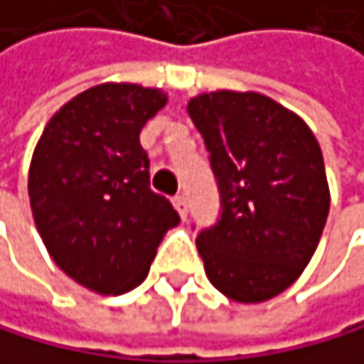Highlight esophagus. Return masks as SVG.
Listing matches in <instances>:
<instances>
[{
	"label": "esophagus",
	"instance_id": "34e87169",
	"mask_svg": "<svg viewBox=\"0 0 364 364\" xmlns=\"http://www.w3.org/2000/svg\"><path fill=\"white\" fill-rule=\"evenodd\" d=\"M172 203H174L176 212L181 214V218H183V221H186V218H188V200H186V196H183V194L174 196V200H172Z\"/></svg>",
	"mask_w": 364,
	"mask_h": 364
}]
</instances>
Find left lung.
<instances>
[{"label":"left lung","mask_w":364,"mask_h":364,"mask_svg":"<svg viewBox=\"0 0 364 364\" xmlns=\"http://www.w3.org/2000/svg\"><path fill=\"white\" fill-rule=\"evenodd\" d=\"M221 188V221L196 250L210 283L236 303L283 294L311 261L329 214L323 152L307 123L261 92L188 101Z\"/></svg>","instance_id":"left-lung-1"}]
</instances>
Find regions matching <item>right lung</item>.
Masks as SVG:
<instances>
[{
  "label": "right lung",
  "mask_w": 364,
  "mask_h": 364,
  "mask_svg": "<svg viewBox=\"0 0 364 364\" xmlns=\"http://www.w3.org/2000/svg\"><path fill=\"white\" fill-rule=\"evenodd\" d=\"M166 103L161 88L99 83L63 103L35 146L28 196L37 232L59 269L95 294L141 285L166 232L181 221L150 190L139 141Z\"/></svg>",
  "instance_id": "right-lung-1"
}]
</instances>
